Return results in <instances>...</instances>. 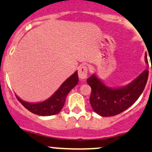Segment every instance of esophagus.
Segmentation results:
<instances>
[{
    "label": "esophagus",
    "mask_w": 152,
    "mask_h": 152,
    "mask_svg": "<svg viewBox=\"0 0 152 152\" xmlns=\"http://www.w3.org/2000/svg\"><path fill=\"white\" fill-rule=\"evenodd\" d=\"M78 76L80 80H85L88 77V69L85 66L80 67L79 70H78Z\"/></svg>",
    "instance_id": "obj_1"
}]
</instances>
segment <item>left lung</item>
<instances>
[{
    "instance_id": "8db88e82",
    "label": "left lung",
    "mask_w": 152,
    "mask_h": 152,
    "mask_svg": "<svg viewBox=\"0 0 152 152\" xmlns=\"http://www.w3.org/2000/svg\"><path fill=\"white\" fill-rule=\"evenodd\" d=\"M145 62L147 68L129 84L121 87H109L96 74L87 79L91 88L90 103L94 111L101 116L118 115L134 104L144 90L148 76L146 53ZM152 71V69H151Z\"/></svg>"
}]
</instances>
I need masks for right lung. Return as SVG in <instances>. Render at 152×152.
Returning <instances> with one entry per match:
<instances>
[{
	"label": "right lung",
	"mask_w": 152,
	"mask_h": 152,
	"mask_svg": "<svg viewBox=\"0 0 152 152\" xmlns=\"http://www.w3.org/2000/svg\"><path fill=\"white\" fill-rule=\"evenodd\" d=\"M78 80L77 71H76L66 80L50 97L39 102H28L20 99L17 94L16 96L20 102L33 113L43 116L56 115L63 108L67 95L77 86Z\"/></svg>",
	"instance_id": "right-lung-1"
}]
</instances>
